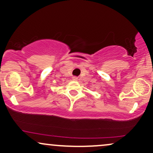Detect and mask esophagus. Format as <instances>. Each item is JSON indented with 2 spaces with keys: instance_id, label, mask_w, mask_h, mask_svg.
<instances>
[{
  "instance_id": "1",
  "label": "esophagus",
  "mask_w": 153,
  "mask_h": 153,
  "mask_svg": "<svg viewBox=\"0 0 153 153\" xmlns=\"http://www.w3.org/2000/svg\"><path fill=\"white\" fill-rule=\"evenodd\" d=\"M73 80H78V78H77V77H73Z\"/></svg>"
}]
</instances>
